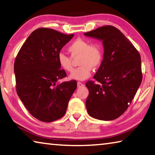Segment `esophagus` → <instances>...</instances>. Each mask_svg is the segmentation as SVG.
<instances>
[{"label":"esophagus","mask_w":155,"mask_h":155,"mask_svg":"<svg viewBox=\"0 0 155 155\" xmlns=\"http://www.w3.org/2000/svg\"><path fill=\"white\" fill-rule=\"evenodd\" d=\"M77 86H78V87H82L84 86V84L78 81V82H77Z\"/></svg>","instance_id":"34e87169"}]
</instances>
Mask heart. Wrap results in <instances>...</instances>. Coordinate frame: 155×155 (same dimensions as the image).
Listing matches in <instances>:
<instances>
[{
	"label": "heart",
	"instance_id": "1",
	"mask_svg": "<svg viewBox=\"0 0 155 155\" xmlns=\"http://www.w3.org/2000/svg\"><path fill=\"white\" fill-rule=\"evenodd\" d=\"M68 51L72 58L78 57V64L80 65L70 74L71 79L85 80L91 74V68L94 69L98 68L103 59V49L101 44L97 42L90 44L83 39L73 41L68 46ZM58 62L65 71L71 72L73 70L71 57L62 52L58 54Z\"/></svg>",
	"mask_w": 155,
	"mask_h": 155
}]
</instances>
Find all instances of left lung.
<instances>
[{
    "label": "left lung",
    "mask_w": 155,
    "mask_h": 155,
    "mask_svg": "<svg viewBox=\"0 0 155 155\" xmlns=\"http://www.w3.org/2000/svg\"><path fill=\"white\" fill-rule=\"evenodd\" d=\"M103 41V59L89 81L86 108L94 118L109 121L119 117L129 107L142 80L141 57L133 44L117 28L104 26L84 33Z\"/></svg>",
    "instance_id": "left-lung-1"
}]
</instances>
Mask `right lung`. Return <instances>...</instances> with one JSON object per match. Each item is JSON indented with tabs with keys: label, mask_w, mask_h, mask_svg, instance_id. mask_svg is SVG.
Instances as JSON below:
<instances>
[{
	"label": "right lung",
	"mask_w": 155,
	"mask_h": 155,
	"mask_svg": "<svg viewBox=\"0 0 155 155\" xmlns=\"http://www.w3.org/2000/svg\"><path fill=\"white\" fill-rule=\"evenodd\" d=\"M73 37L52 28H38L15 58L17 94L30 114L40 121L51 122L64 116L77 87L76 81L58 83L66 77L65 70L60 69L58 54Z\"/></svg>",
	"instance_id": "right-lung-1"
}]
</instances>
